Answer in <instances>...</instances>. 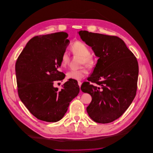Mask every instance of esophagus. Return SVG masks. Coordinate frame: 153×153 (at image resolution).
I'll return each instance as SVG.
<instances>
[{"instance_id":"obj_1","label":"esophagus","mask_w":153,"mask_h":153,"mask_svg":"<svg viewBox=\"0 0 153 153\" xmlns=\"http://www.w3.org/2000/svg\"><path fill=\"white\" fill-rule=\"evenodd\" d=\"M78 85H79V88H80L81 86H82V82H81L80 81H78Z\"/></svg>"}]
</instances>
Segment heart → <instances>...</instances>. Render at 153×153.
I'll return each instance as SVG.
<instances>
[{"mask_svg":"<svg viewBox=\"0 0 153 153\" xmlns=\"http://www.w3.org/2000/svg\"><path fill=\"white\" fill-rule=\"evenodd\" d=\"M71 52L74 55L81 56V64L88 67H91L94 63V59L90 55V49L85 43L81 41L75 42L71 46ZM70 62L69 54L65 52L63 53L61 56L60 64L62 67H66ZM88 74V71L86 68H81L79 70H71L67 73V77L68 79L80 80Z\"/></svg>","mask_w":153,"mask_h":153,"instance_id":"b5f03b06","label":"heart"}]
</instances>
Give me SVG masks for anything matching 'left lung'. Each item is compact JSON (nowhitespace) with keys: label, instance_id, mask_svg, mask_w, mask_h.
<instances>
[{"label":"left lung","instance_id":"obj_1","mask_svg":"<svg viewBox=\"0 0 153 153\" xmlns=\"http://www.w3.org/2000/svg\"><path fill=\"white\" fill-rule=\"evenodd\" d=\"M78 34L99 58L88 78L89 82L81 86L83 92L92 97L86 111L94 121L111 123L126 111L136 96L139 73L137 59L118 37L86 30Z\"/></svg>","mask_w":153,"mask_h":153}]
</instances>
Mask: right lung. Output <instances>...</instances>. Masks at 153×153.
<instances>
[{
    "label": "right lung",
    "instance_id": "right-lung-1",
    "mask_svg": "<svg viewBox=\"0 0 153 153\" xmlns=\"http://www.w3.org/2000/svg\"><path fill=\"white\" fill-rule=\"evenodd\" d=\"M68 36L63 32L36 36L28 41L16 62L19 97L28 111L43 121L60 120L79 92L75 79H70L60 90L53 86L65 76L59 68L70 43Z\"/></svg>",
    "mask_w": 153,
    "mask_h": 153
}]
</instances>
